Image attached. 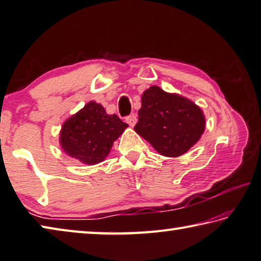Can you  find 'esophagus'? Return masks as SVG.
I'll return each instance as SVG.
<instances>
[{
    "label": "esophagus",
    "mask_w": 261,
    "mask_h": 261,
    "mask_svg": "<svg viewBox=\"0 0 261 261\" xmlns=\"http://www.w3.org/2000/svg\"><path fill=\"white\" fill-rule=\"evenodd\" d=\"M126 122H127V124H129L130 126H135L136 123H137V116L135 114L127 116L126 117Z\"/></svg>",
    "instance_id": "34e87169"
}]
</instances>
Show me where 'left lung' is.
Instances as JSON below:
<instances>
[{
    "mask_svg": "<svg viewBox=\"0 0 261 261\" xmlns=\"http://www.w3.org/2000/svg\"><path fill=\"white\" fill-rule=\"evenodd\" d=\"M135 131L166 157H178L195 146L206 126L202 110L181 95L151 86L141 96Z\"/></svg>",
    "mask_w": 261,
    "mask_h": 261,
    "instance_id": "left-lung-1",
    "label": "left lung"
}]
</instances>
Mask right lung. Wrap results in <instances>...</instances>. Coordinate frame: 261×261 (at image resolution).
Returning a JSON list of instances; mask_svg holds the SVG:
<instances>
[{
  "instance_id": "obj_1",
  "label": "right lung",
  "mask_w": 261,
  "mask_h": 261,
  "mask_svg": "<svg viewBox=\"0 0 261 261\" xmlns=\"http://www.w3.org/2000/svg\"><path fill=\"white\" fill-rule=\"evenodd\" d=\"M127 126L116 114H107L103 106L91 100L64 122L60 146L74 160L95 165L105 160Z\"/></svg>"
}]
</instances>
